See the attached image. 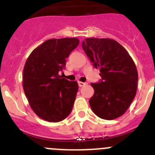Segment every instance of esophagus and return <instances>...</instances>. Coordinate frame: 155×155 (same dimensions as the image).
<instances>
[{"label": "esophagus", "instance_id": "esophagus-1", "mask_svg": "<svg viewBox=\"0 0 155 155\" xmlns=\"http://www.w3.org/2000/svg\"><path fill=\"white\" fill-rule=\"evenodd\" d=\"M85 83H84V82H81V81H78V85L79 87H82V86L85 85Z\"/></svg>", "mask_w": 155, "mask_h": 155}]
</instances>
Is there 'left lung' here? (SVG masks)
I'll use <instances>...</instances> for the list:
<instances>
[{
  "instance_id": "obj_1",
  "label": "left lung",
  "mask_w": 155,
  "mask_h": 155,
  "mask_svg": "<svg viewBox=\"0 0 155 155\" xmlns=\"http://www.w3.org/2000/svg\"><path fill=\"white\" fill-rule=\"evenodd\" d=\"M82 48L102 79L91 83L94 90L89 104L103 120L118 118L127 110L136 95L138 74L128 52L116 40L87 38Z\"/></svg>"
}]
</instances>
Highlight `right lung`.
<instances>
[{
  "label": "right lung",
  "mask_w": 155,
  "mask_h": 155,
  "mask_svg": "<svg viewBox=\"0 0 155 155\" xmlns=\"http://www.w3.org/2000/svg\"><path fill=\"white\" fill-rule=\"evenodd\" d=\"M79 44L77 38L51 39L35 48L23 70V89L31 109L48 122H60L71 113L78 91L77 81H70L59 72L66 59Z\"/></svg>",
  "instance_id": "1"
}]
</instances>
